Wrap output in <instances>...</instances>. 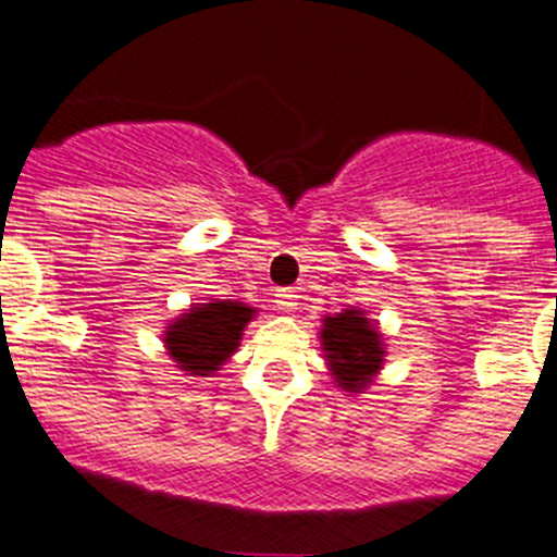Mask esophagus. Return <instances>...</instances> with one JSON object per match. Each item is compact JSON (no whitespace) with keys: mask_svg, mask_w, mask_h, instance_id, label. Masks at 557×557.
<instances>
[{"mask_svg":"<svg viewBox=\"0 0 557 557\" xmlns=\"http://www.w3.org/2000/svg\"><path fill=\"white\" fill-rule=\"evenodd\" d=\"M297 289L295 286H286V289H278L276 292V311H284V313H289V311H295L297 308Z\"/></svg>","mask_w":557,"mask_h":557,"instance_id":"obj_1","label":"esophagus"}]
</instances>
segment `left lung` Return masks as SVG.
<instances>
[{"label":"left lung","mask_w":557,"mask_h":557,"mask_svg":"<svg viewBox=\"0 0 557 557\" xmlns=\"http://www.w3.org/2000/svg\"><path fill=\"white\" fill-rule=\"evenodd\" d=\"M319 344L335 387L349 395H360L371 387L387 357L379 322L368 319L360 308H344L341 313L324 317Z\"/></svg>","instance_id":"8db88e82"}]
</instances>
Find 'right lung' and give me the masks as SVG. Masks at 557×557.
<instances>
[{
  "mask_svg": "<svg viewBox=\"0 0 557 557\" xmlns=\"http://www.w3.org/2000/svg\"><path fill=\"white\" fill-rule=\"evenodd\" d=\"M255 317L257 308L240 300L191 302L164 330V349L186 376H213L238 351L246 324Z\"/></svg>",
  "mask_w": 557,
  "mask_h": 557,
  "instance_id": "1",
  "label": "right lung"
}]
</instances>
